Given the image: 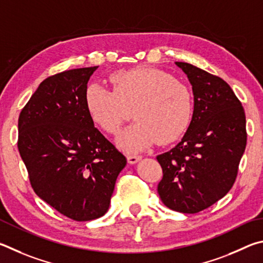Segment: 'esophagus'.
I'll use <instances>...</instances> for the list:
<instances>
[{
    "instance_id": "34e87169",
    "label": "esophagus",
    "mask_w": 263,
    "mask_h": 263,
    "mask_svg": "<svg viewBox=\"0 0 263 263\" xmlns=\"http://www.w3.org/2000/svg\"><path fill=\"white\" fill-rule=\"evenodd\" d=\"M141 158H142V157H141V156H139V155H133V154L127 155L128 163H130V164H136Z\"/></svg>"
}]
</instances>
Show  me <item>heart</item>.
Returning a JSON list of instances; mask_svg holds the SVG:
<instances>
[{"instance_id":"heart-1","label":"heart","mask_w":263,"mask_h":263,"mask_svg":"<svg viewBox=\"0 0 263 263\" xmlns=\"http://www.w3.org/2000/svg\"><path fill=\"white\" fill-rule=\"evenodd\" d=\"M112 90L91 84L85 91V106L97 127L118 134L133 109L135 122L118 137V145L128 153L148 149L156 141L168 144L185 133L193 119V95L171 73L142 67L119 70L109 76Z\"/></svg>"}]
</instances>
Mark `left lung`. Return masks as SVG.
<instances>
[{
    "label": "left lung",
    "instance_id": "obj_1",
    "mask_svg": "<svg viewBox=\"0 0 263 263\" xmlns=\"http://www.w3.org/2000/svg\"><path fill=\"white\" fill-rule=\"evenodd\" d=\"M194 95L192 122L181 142L158 155V194L167 208L196 214L231 190L246 148V117L227 82L186 62H176Z\"/></svg>",
    "mask_w": 263,
    "mask_h": 263
}]
</instances>
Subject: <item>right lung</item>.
I'll return each mask as SVG.
<instances>
[{
    "label": "right lung",
    "mask_w": 263,
    "mask_h": 263,
    "mask_svg": "<svg viewBox=\"0 0 263 263\" xmlns=\"http://www.w3.org/2000/svg\"><path fill=\"white\" fill-rule=\"evenodd\" d=\"M97 68L47 77L18 119V151L34 193L77 222L106 214L115 181L127 164L87 113L86 84Z\"/></svg>",
    "instance_id": "add662e5"
}]
</instances>
